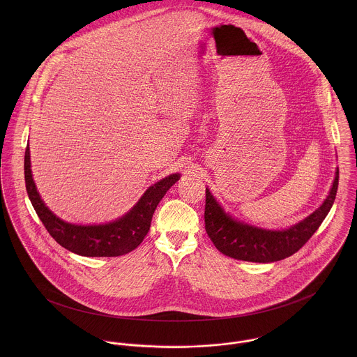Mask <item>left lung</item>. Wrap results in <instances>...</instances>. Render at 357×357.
Wrapping results in <instances>:
<instances>
[{
	"label": "left lung",
	"mask_w": 357,
	"mask_h": 357,
	"mask_svg": "<svg viewBox=\"0 0 357 357\" xmlns=\"http://www.w3.org/2000/svg\"><path fill=\"white\" fill-rule=\"evenodd\" d=\"M340 170L330 194L323 204L301 222L283 231H269L236 221L217 204L206 188L204 228L218 252L235 259L250 262H273L297 253L317 231L331 206L338 190Z\"/></svg>",
	"instance_id": "1"
}]
</instances>
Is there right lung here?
I'll return each instance as SVG.
<instances>
[{"label": "right lung", "mask_w": 357, "mask_h": 357, "mask_svg": "<svg viewBox=\"0 0 357 357\" xmlns=\"http://www.w3.org/2000/svg\"><path fill=\"white\" fill-rule=\"evenodd\" d=\"M180 174H170L151 185L123 217L102 225H74L56 217L43 202L31 174L30 149L24 153L27 195L52 238L64 249L85 257H118L135 250L151 227L153 211Z\"/></svg>", "instance_id": "add662e5"}]
</instances>
